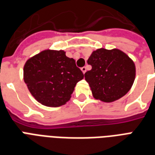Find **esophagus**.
I'll return each instance as SVG.
<instances>
[{"label":"esophagus","instance_id":"34e87169","mask_svg":"<svg viewBox=\"0 0 155 155\" xmlns=\"http://www.w3.org/2000/svg\"><path fill=\"white\" fill-rule=\"evenodd\" d=\"M81 70L82 71V73H83V74H85V73L86 72V67H82V68H81Z\"/></svg>","mask_w":155,"mask_h":155}]
</instances>
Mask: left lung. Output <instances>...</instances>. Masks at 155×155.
Instances as JSON below:
<instances>
[{"mask_svg":"<svg viewBox=\"0 0 155 155\" xmlns=\"http://www.w3.org/2000/svg\"><path fill=\"white\" fill-rule=\"evenodd\" d=\"M87 63L92 69L85 74V79L95 99L111 103L131 89L136 67L134 61L120 49H97L92 51Z\"/></svg>","mask_w":155,"mask_h":155,"instance_id":"8db88e82","label":"left lung"}]
</instances>
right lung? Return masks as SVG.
<instances>
[{"label":"right lung","mask_w":155,"mask_h":155,"mask_svg":"<svg viewBox=\"0 0 155 155\" xmlns=\"http://www.w3.org/2000/svg\"><path fill=\"white\" fill-rule=\"evenodd\" d=\"M83 78L75 60L66 56L64 50L45 49L24 64L23 79L30 93L47 107H57L68 103Z\"/></svg>","instance_id":"add662e5"}]
</instances>
